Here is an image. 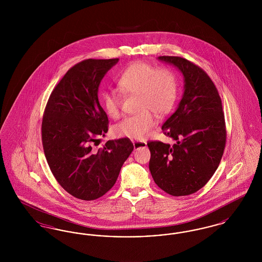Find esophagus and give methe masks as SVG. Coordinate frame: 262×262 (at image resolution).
<instances>
[{"mask_svg":"<svg viewBox=\"0 0 262 262\" xmlns=\"http://www.w3.org/2000/svg\"><path fill=\"white\" fill-rule=\"evenodd\" d=\"M133 144H134L135 149H138L140 147H145L146 146L145 141H139V140H133Z\"/></svg>","mask_w":262,"mask_h":262,"instance_id":"obj_1","label":"esophagus"}]
</instances>
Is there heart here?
<instances>
[{
  "label": "heart",
  "mask_w": 262,
  "mask_h": 262,
  "mask_svg": "<svg viewBox=\"0 0 262 262\" xmlns=\"http://www.w3.org/2000/svg\"><path fill=\"white\" fill-rule=\"evenodd\" d=\"M117 88L124 95H137V110L114 126L117 137L143 139L155 125V113L164 116L173 108L177 99V80L167 68H156L144 62L128 66L117 78ZM102 106L111 118H118L121 113L122 99L119 93L108 90L102 93Z\"/></svg>",
  "instance_id": "obj_1"
}]
</instances>
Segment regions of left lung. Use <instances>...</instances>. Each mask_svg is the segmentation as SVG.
<instances>
[{
    "mask_svg": "<svg viewBox=\"0 0 262 262\" xmlns=\"http://www.w3.org/2000/svg\"><path fill=\"white\" fill-rule=\"evenodd\" d=\"M158 59L182 72L185 91L178 109L162 125L174 144L147 142L150 173L165 192L188 195L207 184L222 159L227 137L222 101L209 75L195 63L174 56Z\"/></svg>",
    "mask_w": 262,
    "mask_h": 262,
    "instance_id": "1",
    "label": "left lung"
}]
</instances>
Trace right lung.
Instances as JSON below:
<instances>
[{"instance_id":"1","label":"right lung","mask_w":262,"mask_h":262,"mask_svg":"<svg viewBox=\"0 0 262 262\" xmlns=\"http://www.w3.org/2000/svg\"><path fill=\"white\" fill-rule=\"evenodd\" d=\"M118 61L88 59L72 67L53 89L43 115L42 144L51 172L78 200H97L110 190L134 150L127 137L92 147L109 124L98 100L100 82Z\"/></svg>"}]
</instances>
